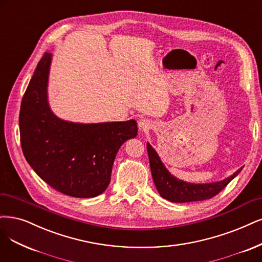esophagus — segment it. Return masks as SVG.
Listing matches in <instances>:
<instances>
[{"label":"esophagus","instance_id":"esophagus-1","mask_svg":"<svg viewBox=\"0 0 262 262\" xmlns=\"http://www.w3.org/2000/svg\"><path fill=\"white\" fill-rule=\"evenodd\" d=\"M139 125H140V128L141 129H148L149 127H150V124H149V122H148V120H146V119H143V120H141L140 122H139Z\"/></svg>","mask_w":262,"mask_h":262}]
</instances>
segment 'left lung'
Here are the masks:
<instances>
[{
	"instance_id": "left-lung-1",
	"label": "left lung",
	"mask_w": 262,
	"mask_h": 262,
	"mask_svg": "<svg viewBox=\"0 0 262 262\" xmlns=\"http://www.w3.org/2000/svg\"><path fill=\"white\" fill-rule=\"evenodd\" d=\"M148 159L152 180L161 197L173 203H189L205 201L212 198L219 194L232 180L235 178L243 169L239 168L233 173V176L222 180L220 182L207 183V184H193L186 183L178 180L169 173V171L162 164L156 150L147 143Z\"/></svg>"
}]
</instances>
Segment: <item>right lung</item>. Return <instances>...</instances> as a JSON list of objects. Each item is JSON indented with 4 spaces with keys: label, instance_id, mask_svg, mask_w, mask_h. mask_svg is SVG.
I'll return each instance as SVG.
<instances>
[{
    "label": "right lung",
    "instance_id": "1",
    "mask_svg": "<svg viewBox=\"0 0 262 262\" xmlns=\"http://www.w3.org/2000/svg\"><path fill=\"white\" fill-rule=\"evenodd\" d=\"M50 64L51 53L45 52L23 97V152L35 173L54 189L73 197H95L111 182L120 146L137 137V121L82 124L60 120L48 104Z\"/></svg>",
    "mask_w": 262,
    "mask_h": 262
}]
</instances>
